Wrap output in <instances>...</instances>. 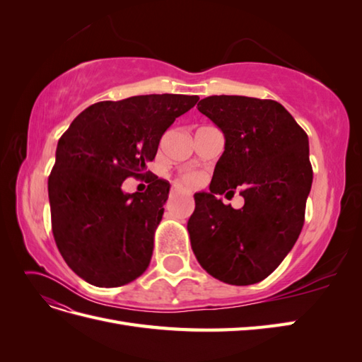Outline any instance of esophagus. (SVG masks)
I'll list each match as a JSON object with an SVG mask.
<instances>
[{"mask_svg":"<svg viewBox=\"0 0 362 362\" xmlns=\"http://www.w3.org/2000/svg\"><path fill=\"white\" fill-rule=\"evenodd\" d=\"M180 194H181V192H180L178 189H175V187H173V189L170 190V196H172V198H178Z\"/></svg>","mask_w":362,"mask_h":362,"instance_id":"esophagus-1","label":"esophagus"}]
</instances>
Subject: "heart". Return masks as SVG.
Returning a JSON list of instances; mask_svg holds the SVG:
<instances>
[{
  "instance_id": "b5f03b06",
  "label": "heart",
  "mask_w": 362,
  "mask_h": 362,
  "mask_svg": "<svg viewBox=\"0 0 362 362\" xmlns=\"http://www.w3.org/2000/svg\"><path fill=\"white\" fill-rule=\"evenodd\" d=\"M181 181L184 182V184H190V185H193V184H196L199 181V177L196 173H185V175H182L181 177Z\"/></svg>"
}]
</instances>
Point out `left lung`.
Segmentation results:
<instances>
[{
	"instance_id": "left-lung-1",
	"label": "left lung",
	"mask_w": 362,
	"mask_h": 362,
	"mask_svg": "<svg viewBox=\"0 0 362 362\" xmlns=\"http://www.w3.org/2000/svg\"><path fill=\"white\" fill-rule=\"evenodd\" d=\"M198 110L222 129L225 151L210 193L194 194L193 254L213 278L250 286L281 264L302 231L313 184L308 136L272 100L214 95ZM235 188L245 198L240 211L216 199Z\"/></svg>"
}]
</instances>
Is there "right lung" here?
I'll return each instance as SVG.
<instances>
[{"instance_id":"obj_1","label":"right lung","mask_w":362,"mask_h":362,"mask_svg":"<svg viewBox=\"0 0 362 362\" xmlns=\"http://www.w3.org/2000/svg\"><path fill=\"white\" fill-rule=\"evenodd\" d=\"M198 100L163 93L101 101L60 137L48 178L51 226L63 259L86 282L120 287L148 269L170 185L146 172V163ZM129 176L149 177L147 192L124 194Z\"/></svg>"}]
</instances>
